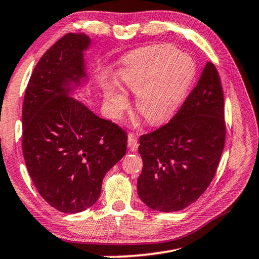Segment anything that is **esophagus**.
Returning <instances> with one entry per match:
<instances>
[{
	"label": "esophagus",
	"mask_w": 259,
	"mask_h": 259,
	"mask_svg": "<svg viewBox=\"0 0 259 259\" xmlns=\"http://www.w3.org/2000/svg\"><path fill=\"white\" fill-rule=\"evenodd\" d=\"M128 147H129V150L131 151V152H135L137 150V147H138V142H137V137H136V135L135 134H129L128 135Z\"/></svg>",
	"instance_id": "34e87169"
}]
</instances>
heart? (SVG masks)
Here are the masks:
<instances>
[{"label": "heart", "mask_w": 259, "mask_h": 259, "mask_svg": "<svg viewBox=\"0 0 259 259\" xmlns=\"http://www.w3.org/2000/svg\"><path fill=\"white\" fill-rule=\"evenodd\" d=\"M196 75V64L168 44L152 45L123 59L115 72L122 89L136 93L135 105L151 124L174 116L186 99ZM105 98L114 115H120L128 99L120 90L106 88Z\"/></svg>", "instance_id": "b5f03b06"}]
</instances>
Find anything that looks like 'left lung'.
Here are the masks:
<instances>
[{
  "label": "left lung",
  "instance_id": "obj_1",
  "mask_svg": "<svg viewBox=\"0 0 259 259\" xmlns=\"http://www.w3.org/2000/svg\"><path fill=\"white\" fill-rule=\"evenodd\" d=\"M225 138L223 86L215 65L207 62L174 117L139 137V198L160 212L180 211L196 202L214 178Z\"/></svg>",
  "mask_w": 259,
  "mask_h": 259
}]
</instances>
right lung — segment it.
Masks as SVG:
<instances>
[{
    "label": "right lung",
    "mask_w": 259,
    "mask_h": 259,
    "mask_svg": "<svg viewBox=\"0 0 259 259\" xmlns=\"http://www.w3.org/2000/svg\"><path fill=\"white\" fill-rule=\"evenodd\" d=\"M91 39L68 33L36 63L23 102V154L46 202L63 213L91 207L105 175L126 152V133L70 97L86 80Z\"/></svg>",
    "instance_id": "1"
}]
</instances>
